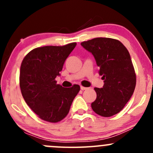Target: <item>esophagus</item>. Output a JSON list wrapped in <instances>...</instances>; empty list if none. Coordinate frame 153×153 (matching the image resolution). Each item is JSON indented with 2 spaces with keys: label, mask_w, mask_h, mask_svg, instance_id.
Returning <instances> with one entry per match:
<instances>
[{
  "label": "esophagus",
  "mask_w": 153,
  "mask_h": 153,
  "mask_svg": "<svg viewBox=\"0 0 153 153\" xmlns=\"http://www.w3.org/2000/svg\"><path fill=\"white\" fill-rule=\"evenodd\" d=\"M88 89V88L84 87V86H81V90H83V91H84V90H86V89Z\"/></svg>",
  "instance_id": "obj_1"
}]
</instances>
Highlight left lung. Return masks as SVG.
<instances>
[{"mask_svg":"<svg viewBox=\"0 0 153 153\" xmlns=\"http://www.w3.org/2000/svg\"><path fill=\"white\" fill-rule=\"evenodd\" d=\"M92 54L102 76V88L95 87L97 98L91 106L95 113L111 117L121 112L133 94L136 75L127 49L119 41L96 38L81 43Z\"/></svg>","mask_w":153,"mask_h":153,"instance_id":"1","label":"left lung"}]
</instances>
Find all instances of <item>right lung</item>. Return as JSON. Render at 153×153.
<instances>
[{
  "label": "right lung",
  "instance_id": "1",
  "mask_svg": "<svg viewBox=\"0 0 153 153\" xmlns=\"http://www.w3.org/2000/svg\"><path fill=\"white\" fill-rule=\"evenodd\" d=\"M75 46L76 43H71L62 47L35 48L21 63L20 87L23 98L44 121L56 123L64 119L80 91L78 84L64 88L55 81Z\"/></svg>",
  "mask_w": 153,
  "mask_h": 153
}]
</instances>
